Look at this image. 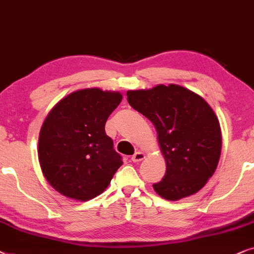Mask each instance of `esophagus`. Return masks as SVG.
Wrapping results in <instances>:
<instances>
[{
    "label": "esophagus",
    "mask_w": 254,
    "mask_h": 254,
    "mask_svg": "<svg viewBox=\"0 0 254 254\" xmlns=\"http://www.w3.org/2000/svg\"><path fill=\"white\" fill-rule=\"evenodd\" d=\"M144 159H145V154L140 151L136 152V153H134L132 157H131V160H132L133 162H139L141 160H144Z\"/></svg>",
    "instance_id": "obj_1"
}]
</instances>
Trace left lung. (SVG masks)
Returning a JSON list of instances; mask_svg holds the SVG:
<instances>
[{"label": "left lung", "instance_id": "left-lung-1", "mask_svg": "<svg viewBox=\"0 0 254 254\" xmlns=\"http://www.w3.org/2000/svg\"><path fill=\"white\" fill-rule=\"evenodd\" d=\"M127 102L154 125L166 173L153 185L168 201L196 194L217 168L222 151L221 125L207 101L171 83L127 90Z\"/></svg>", "mask_w": 254, "mask_h": 254}]
</instances>
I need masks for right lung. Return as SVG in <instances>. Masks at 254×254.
<instances>
[{"mask_svg": "<svg viewBox=\"0 0 254 254\" xmlns=\"http://www.w3.org/2000/svg\"><path fill=\"white\" fill-rule=\"evenodd\" d=\"M122 99L120 92L86 88L64 97L46 116L38 159L47 182L62 195L92 200L106 190L123 165L104 130Z\"/></svg>", "mask_w": 254, "mask_h": 254, "instance_id": "right-lung-1", "label": "right lung"}]
</instances>
